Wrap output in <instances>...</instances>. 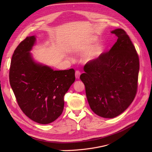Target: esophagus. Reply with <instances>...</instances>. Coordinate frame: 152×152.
Wrapping results in <instances>:
<instances>
[{
    "label": "esophagus",
    "instance_id": "obj_1",
    "mask_svg": "<svg viewBox=\"0 0 152 152\" xmlns=\"http://www.w3.org/2000/svg\"><path fill=\"white\" fill-rule=\"evenodd\" d=\"M80 74H81V73H80V71L76 70L75 71V77H76V79H79Z\"/></svg>",
    "mask_w": 152,
    "mask_h": 152
}]
</instances>
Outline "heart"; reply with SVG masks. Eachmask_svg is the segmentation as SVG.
<instances>
[{
    "label": "heart",
    "mask_w": 152,
    "mask_h": 152,
    "mask_svg": "<svg viewBox=\"0 0 152 152\" xmlns=\"http://www.w3.org/2000/svg\"><path fill=\"white\" fill-rule=\"evenodd\" d=\"M103 46L102 45H99V46L97 47L96 49L92 50L91 51H90V53L87 55V56L89 59H92L94 58L96 56H99V55L102 53L103 51Z\"/></svg>",
    "instance_id": "obj_1"
}]
</instances>
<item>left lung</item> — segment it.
Segmentation results:
<instances>
[{
	"label": "left lung",
	"instance_id": "8db88e82",
	"mask_svg": "<svg viewBox=\"0 0 152 152\" xmlns=\"http://www.w3.org/2000/svg\"><path fill=\"white\" fill-rule=\"evenodd\" d=\"M118 39L110 50L87 62L80 79L90 108L98 116L114 118L134 100L137 89L139 56L123 29L112 31Z\"/></svg>",
	"mask_w": 152,
	"mask_h": 152
}]
</instances>
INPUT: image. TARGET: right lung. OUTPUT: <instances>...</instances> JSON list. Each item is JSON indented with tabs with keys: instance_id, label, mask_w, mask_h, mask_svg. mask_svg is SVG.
<instances>
[{
	"instance_id": "add662e5",
	"label": "right lung",
	"mask_w": 152,
	"mask_h": 152,
	"mask_svg": "<svg viewBox=\"0 0 152 152\" xmlns=\"http://www.w3.org/2000/svg\"><path fill=\"white\" fill-rule=\"evenodd\" d=\"M35 42V36L27 37L15 50L10 82L22 112L34 122L48 124L61 115L64 96L75 80V70H53L35 63L29 53Z\"/></svg>"
}]
</instances>
